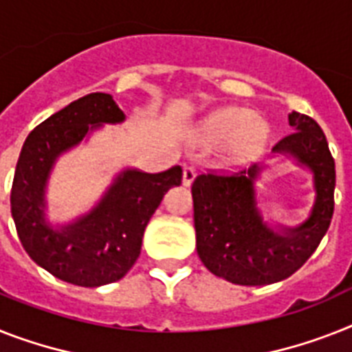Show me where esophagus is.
Returning a JSON list of instances; mask_svg holds the SVG:
<instances>
[{"label":"esophagus","instance_id":"esophagus-1","mask_svg":"<svg viewBox=\"0 0 352 352\" xmlns=\"http://www.w3.org/2000/svg\"><path fill=\"white\" fill-rule=\"evenodd\" d=\"M197 175V168L191 166V164H184V170H182V184L190 186L193 182Z\"/></svg>","mask_w":352,"mask_h":352}]
</instances>
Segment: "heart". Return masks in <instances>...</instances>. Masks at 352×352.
I'll return each mask as SVG.
<instances>
[{
  "instance_id": "obj_1",
  "label": "heart",
  "mask_w": 352,
  "mask_h": 352,
  "mask_svg": "<svg viewBox=\"0 0 352 352\" xmlns=\"http://www.w3.org/2000/svg\"><path fill=\"white\" fill-rule=\"evenodd\" d=\"M204 133L210 141H231V153L236 159L255 157L265 144L267 128L253 121V113L244 108H226L215 111L204 122Z\"/></svg>"
}]
</instances>
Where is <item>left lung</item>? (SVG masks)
I'll return each instance as SVG.
<instances>
[{"instance_id":"left-lung-1","label":"left lung","mask_w":352,"mask_h":352,"mask_svg":"<svg viewBox=\"0 0 352 352\" xmlns=\"http://www.w3.org/2000/svg\"><path fill=\"white\" fill-rule=\"evenodd\" d=\"M293 133L273 151L296 157L315 173L316 202L298 228L275 233L262 222L253 182L262 168L206 171L191 186L197 253L215 276L231 284L265 285L287 278L307 262L329 230L334 211V159L325 133L313 117L291 111Z\"/></svg>"}]
</instances>
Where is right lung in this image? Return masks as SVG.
Returning a JSON list of instances; mask_svg holds the SVG:
<instances>
[{
  "label": "right lung",
  "instance_id": "right-lung-1",
  "mask_svg": "<svg viewBox=\"0 0 352 352\" xmlns=\"http://www.w3.org/2000/svg\"><path fill=\"white\" fill-rule=\"evenodd\" d=\"M122 119L110 94H88L37 124L19 153L10 190L19 241L37 265L68 284L97 287L126 275L141 255L151 215L164 193L182 181L181 166L161 173L126 170L87 217L61 231L47 226L43 191L56 157L94 126Z\"/></svg>",
  "mask_w": 352,
  "mask_h": 352
}]
</instances>
